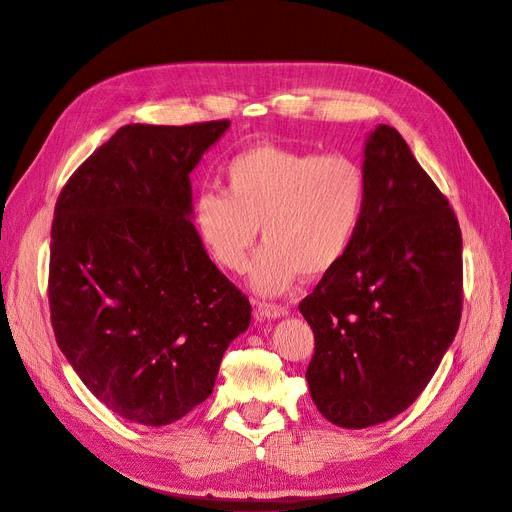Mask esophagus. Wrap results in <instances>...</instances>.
<instances>
[{
  "instance_id": "34e87169",
  "label": "esophagus",
  "mask_w": 512,
  "mask_h": 512,
  "mask_svg": "<svg viewBox=\"0 0 512 512\" xmlns=\"http://www.w3.org/2000/svg\"><path fill=\"white\" fill-rule=\"evenodd\" d=\"M289 310L285 306H278V304H268V302H257L255 306V317L259 321H266V319H280V317H287Z\"/></svg>"
}]
</instances>
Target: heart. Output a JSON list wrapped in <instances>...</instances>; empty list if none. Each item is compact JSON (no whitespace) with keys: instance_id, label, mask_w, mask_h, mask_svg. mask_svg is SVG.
<instances>
[{"instance_id":"1","label":"heart","mask_w":512,"mask_h":512,"mask_svg":"<svg viewBox=\"0 0 512 512\" xmlns=\"http://www.w3.org/2000/svg\"><path fill=\"white\" fill-rule=\"evenodd\" d=\"M227 193L202 191L193 223L223 270L244 272L257 242L249 285L259 295L289 291L302 274L319 278L340 266L368 204L364 168L346 155L257 144L223 168Z\"/></svg>"}]
</instances>
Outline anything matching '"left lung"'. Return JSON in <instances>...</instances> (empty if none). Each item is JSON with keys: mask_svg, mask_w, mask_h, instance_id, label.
Listing matches in <instances>:
<instances>
[{"mask_svg": "<svg viewBox=\"0 0 512 512\" xmlns=\"http://www.w3.org/2000/svg\"><path fill=\"white\" fill-rule=\"evenodd\" d=\"M361 168L368 204L340 266L300 312L315 332L310 398L338 427L398 417L432 381L461 317V232L447 197L389 125Z\"/></svg>", "mask_w": 512, "mask_h": 512, "instance_id": "obj_1", "label": "left lung"}]
</instances>
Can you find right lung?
Segmentation results:
<instances>
[{"label": "right lung", "mask_w": 512, "mask_h": 512, "mask_svg": "<svg viewBox=\"0 0 512 512\" xmlns=\"http://www.w3.org/2000/svg\"><path fill=\"white\" fill-rule=\"evenodd\" d=\"M125 125L63 187L48 302L61 353L119 417L183 419L212 393L251 304L208 257L189 174L229 129Z\"/></svg>", "instance_id": "obj_1"}]
</instances>
